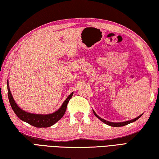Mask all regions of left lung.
<instances>
[{"label":"left lung","instance_id":"8db88e82","mask_svg":"<svg viewBox=\"0 0 159 159\" xmlns=\"http://www.w3.org/2000/svg\"><path fill=\"white\" fill-rule=\"evenodd\" d=\"M93 113H94V114L95 115V116L98 117V118H99V119H100L102 122H104V123H106V124L109 125L113 126V127H120V126H124V125H128V124H129V123H133V122H134V121H135V120H138V118H140V117L142 116V115H140V116H139L138 117L135 118H134V119L130 120H128V121H125V122H122V123H113V122L107 121V120H104V119H102V118H100L99 116H98L95 114V112L94 111H93Z\"/></svg>","mask_w":159,"mask_h":159}]
</instances>
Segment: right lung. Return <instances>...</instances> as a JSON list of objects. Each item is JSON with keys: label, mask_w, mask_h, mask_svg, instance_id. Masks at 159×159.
Here are the masks:
<instances>
[{"label": "right lung", "mask_w": 159, "mask_h": 159, "mask_svg": "<svg viewBox=\"0 0 159 159\" xmlns=\"http://www.w3.org/2000/svg\"><path fill=\"white\" fill-rule=\"evenodd\" d=\"M7 94H8V99L10 105L15 114L20 118L23 121L26 122L29 124L34 126L36 128H48L50 126L55 124L59 120H60L65 113L66 110L67 104L69 103L70 99L73 95V93L66 98L65 101L64 102L62 105L59 109L57 111L52 113L51 114L47 115H41V114H34L31 113L26 112L23 111L19 107L17 104L13 99L12 94L10 93L9 86H8V80L7 82Z\"/></svg>", "instance_id": "obj_1"}]
</instances>
